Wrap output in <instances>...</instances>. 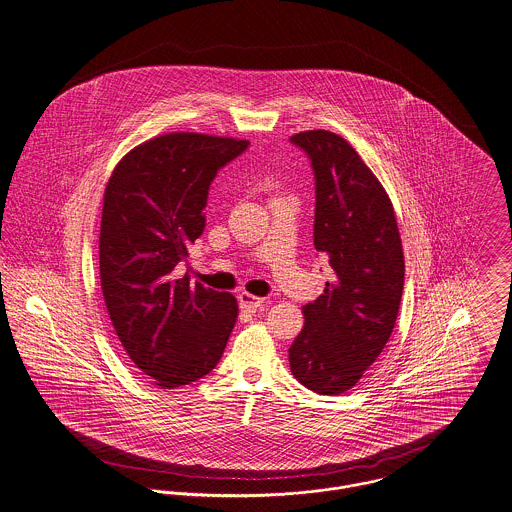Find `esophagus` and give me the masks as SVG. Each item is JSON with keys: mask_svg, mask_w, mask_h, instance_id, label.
<instances>
[{"mask_svg": "<svg viewBox=\"0 0 512 512\" xmlns=\"http://www.w3.org/2000/svg\"><path fill=\"white\" fill-rule=\"evenodd\" d=\"M238 305H240V309H242L244 313H256V311L264 305V299H262V297H256V295H252V293L242 291V293H238Z\"/></svg>", "mask_w": 512, "mask_h": 512, "instance_id": "obj_1", "label": "esophagus"}]
</instances>
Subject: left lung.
I'll return each mask as SVG.
<instances>
[{
    "mask_svg": "<svg viewBox=\"0 0 512 512\" xmlns=\"http://www.w3.org/2000/svg\"><path fill=\"white\" fill-rule=\"evenodd\" d=\"M315 174V248L332 281L303 307L289 348L295 379L321 395L352 389L385 348L397 321L405 258L387 191L360 154L330 131L291 137Z\"/></svg>",
    "mask_w": 512,
    "mask_h": 512,
    "instance_id": "1",
    "label": "left lung"
}]
</instances>
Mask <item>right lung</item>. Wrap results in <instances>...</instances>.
<instances>
[{
  "instance_id": "obj_1",
  "label": "right lung",
  "mask_w": 512,
  "mask_h": 512,
  "mask_svg": "<svg viewBox=\"0 0 512 512\" xmlns=\"http://www.w3.org/2000/svg\"><path fill=\"white\" fill-rule=\"evenodd\" d=\"M248 140L168 133L146 140L115 166L103 195L99 279L127 356L160 389L211 372L233 332L231 293L176 278L187 246L205 229L203 209L217 172Z\"/></svg>"
}]
</instances>
